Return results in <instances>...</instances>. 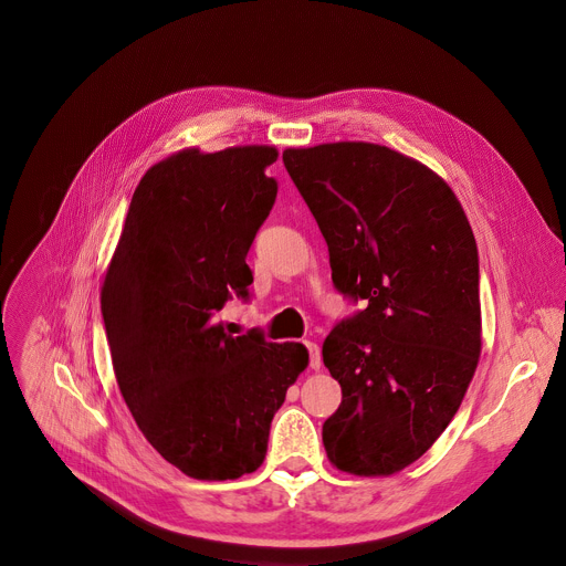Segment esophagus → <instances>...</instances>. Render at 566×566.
<instances>
[{"mask_svg": "<svg viewBox=\"0 0 566 566\" xmlns=\"http://www.w3.org/2000/svg\"><path fill=\"white\" fill-rule=\"evenodd\" d=\"M306 347H308V354H311V368L313 370H319L322 368V354H319V347H317V343H306Z\"/></svg>", "mask_w": 566, "mask_h": 566, "instance_id": "esophagus-1", "label": "esophagus"}]
</instances>
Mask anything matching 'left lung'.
Listing matches in <instances>:
<instances>
[{
  "instance_id": "1",
  "label": "left lung",
  "mask_w": 566,
  "mask_h": 566,
  "mask_svg": "<svg viewBox=\"0 0 566 566\" xmlns=\"http://www.w3.org/2000/svg\"><path fill=\"white\" fill-rule=\"evenodd\" d=\"M283 164L328 247L331 279L365 308L322 345L343 388L322 424L328 461L392 475L454 418L482 352L480 262L448 182L379 144L283 150Z\"/></svg>"
}]
</instances>
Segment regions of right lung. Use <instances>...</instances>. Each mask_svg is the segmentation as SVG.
Masks as SVG:
<instances>
[{
	"instance_id": "1",
	"label": "right lung",
	"mask_w": 566,
	"mask_h": 566,
	"mask_svg": "<svg viewBox=\"0 0 566 566\" xmlns=\"http://www.w3.org/2000/svg\"><path fill=\"white\" fill-rule=\"evenodd\" d=\"M274 146L180 150L132 196L99 306L123 400L148 443L193 480H238L268 454L306 370L302 343L235 336L217 313L249 296L247 253L279 185Z\"/></svg>"
}]
</instances>
